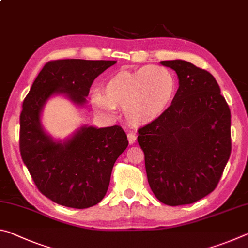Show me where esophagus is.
<instances>
[{
    "label": "esophagus",
    "mask_w": 248,
    "mask_h": 248,
    "mask_svg": "<svg viewBox=\"0 0 248 248\" xmlns=\"http://www.w3.org/2000/svg\"><path fill=\"white\" fill-rule=\"evenodd\" d=\"M128 141H129V143L130 144H133L136 142V140H137V135L136 133H133V132H129L128 133Z\"/></svg>",
    "instance_id": "1"
}]
</instances>
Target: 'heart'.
Listing matches in <instances>:
<instances>
[{
	"instance_id": "obj_1",
	"label": "heart",
	"mask_w": 248,
	"mask_h": 248,
	"mask_svg": "<svg viewBox=\"0 0 248 248\" xmlns=\"http://www.w3.org/2000/svg\"><path fill=\"white\" fill-rule=\"evenodd\" d=\"M104 93L93 92L92 101L98 111L112 116L117 106L129 123L148 124L167 111L173 100L176 81L170 69L145 65L135 70L123 69L104 81Z\"/></svg>"
}]
</instances>
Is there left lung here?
Listing matches in <instances>:
<instances>
[{
	"label": "left lung",
	"mask_w": 248,
	"mask_h": 248,
	"mask_svg": "<svg viewBox=\"0 0 248 248\" xmlns=\"http://www.w3.org/2000/svg\"><path fill=\"white\" fill-rule=\"evenodd\" d=\"M175 70L179 89L167 111L140 128L148 182L167 205L194 203L215 190L230 159L231 110L213 75L191 62Z\"/></svg>",
	"instance_id": "8db88e82"
}]
</instances>
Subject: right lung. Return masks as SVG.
<instances>
[{
	"label": "right lung",
	"instance_id": "add662e5",
	"mask_svg": "<svg viewBox=\"0 0 248 248\" xmlns=\"http://www.w3.org/2000/svg\"><path fill=\"white\" fill-rule=\"evenodd\" d=\"M116 61L58 60L45 64L23 101L19 151L35 186L61 205L87 209L107 193L116 160L128 147L120 125H84L66 141H55L43 130L41 112L53 95L86 103L93 80Z\"/></svg>",
	"mask_w": 248,
	"mask_h": 248
}]
</instances>
